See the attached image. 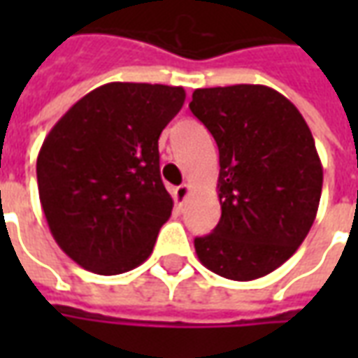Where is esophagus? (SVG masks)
<instances>
[{"mask_svg":"<svg viewBox=\"0 0 358 358\" xmlns=\"http://www.w3.org/2000/svg\"><path fill=\"white\" fill-rule=\"evenodd\" d=\"M187 195H189V186L187 184H182L174 189V201L178 203V205H184L187 199Z\"/></svg>","mask_w":358,"mask_h":358,"instance_id":"esophagus-1","label":"esophagus"}]
</instances>
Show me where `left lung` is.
I'll return each mask as SVG.
<instances>
[{
  "instance_id": "left-lung-1",
  "label": "left lung",
  "mask_w": 358,
  "mask_h": 358,
  "mask_svg": "<svg viewBox=\"0 0 358 358\" xmlns=\"http://www.w3.org/2000/svg\"><path fill=\"white\" fill-rule=\"evenodd\" d=\"M189 109L218 145L220 222L195 238L203 266L249 282L284 264L307 238L322 194V163L305 118L261 84L201 88Z\"/></svg>"
}]
</instances>
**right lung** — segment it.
I'll return each mask as SVG.
<instances>
[{"label":"right lung","instance_id":"1","mask_svg":"<svg viewBox=\"0 0 358 358\" xmlns=\"http://www.w3.org/2000/svg\"><path fill=\"white\" fill-rule=\"evenodd\" d=\"M186 99L182 86L109 82L74 103L45 136L36 174L53 240L82 268L140 266L171 218L159 136Z\"/></svg>","mask_w":358,"mask_h":358}]
</instances>
